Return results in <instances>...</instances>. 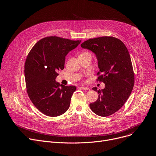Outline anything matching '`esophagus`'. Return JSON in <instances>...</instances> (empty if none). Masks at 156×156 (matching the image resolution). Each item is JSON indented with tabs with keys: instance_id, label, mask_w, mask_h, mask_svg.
Segmentation results:
<instances>
[{
	"instance_id": "34e87169",
	"label": "esophagus",
	"mask_w": 156,
	"mask_h": 156,
	"mask_svg": "<svg viewBox=\"0 0 156 156\" xmlns=\"http://www.w3.org/2000/svg\"><path fill=\"white\" fill-rule=\"evenodd\" d=\"M81 88L82 89V90H90V88L86 87V86H82L81 87Z\"/></svg>"
}]
</instances>
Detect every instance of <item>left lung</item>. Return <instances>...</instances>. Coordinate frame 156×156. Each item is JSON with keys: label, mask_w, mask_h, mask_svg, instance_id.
I'll use <instances>...</instances> for the list:
<instances>
[{"label": "left lung", "mask_w": 156, "mask_h": 156, "mask_svg": "<svg viewBox=\"0 0 156 156\" xmlns=\"http://www.w3.org/2000/svg\"><path fill=\"white\" fill-rule=\"evenodd\" d=\"M95 54L99 72L97 80L105 87L98 90V100L90 104L93 112L107 117L118 111L129 97L135 83V76L129 52L120 39L110 36L90 39L81 44Z\"/></svg>", "instance_id": "8db88e82"}]
</instances>
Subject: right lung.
<instances>
[{
  "label": "right lung",
  "instance_id": "right-lung-1",
  "mask_svg": "<svg viewBox=\"0 0 156 156\" xmlns=\"http://www.w3.org/2000/svg\"><path fill=\"white\" fill-rule=\"evenodd\" d=\"M81 41L57 36L39 40L29 52L25 64L28 95L34 106L44 115L57 117L70 107L75 86H63L55 78L64 69L65 57Z\"/></svg>",
  "mask_w": 156,
  "mask_h": 156
}]
</instances>
